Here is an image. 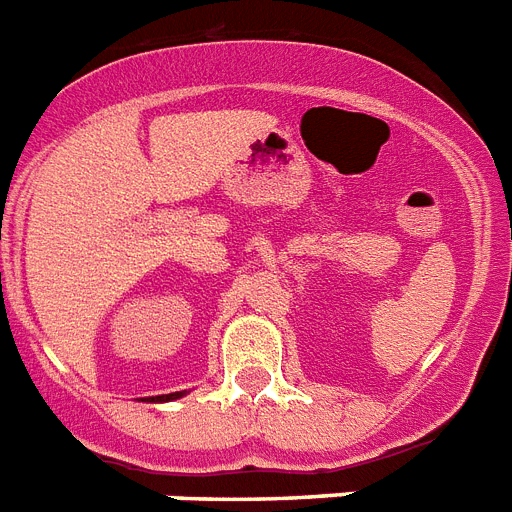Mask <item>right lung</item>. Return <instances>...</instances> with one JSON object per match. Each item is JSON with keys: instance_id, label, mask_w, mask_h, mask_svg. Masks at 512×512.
<instances>
[{"instance_id": "right-lung-1", "label": "right lung", "mask_w": 512, "mask_h": 512, "mask_svg": "<svg viewBox=\"0 0 512 512\" xmlns=\"http://www.w3.org/2000/svg\"><path fill=\"white\" fill-rule=\"evenodd\" d=\"M183 398V392H172V395H159V398H149L151 403H159V400H177Z\"/></svg>"}]
</instances>
